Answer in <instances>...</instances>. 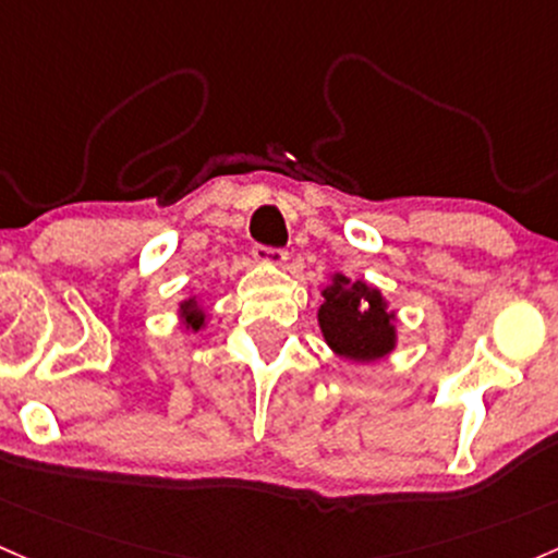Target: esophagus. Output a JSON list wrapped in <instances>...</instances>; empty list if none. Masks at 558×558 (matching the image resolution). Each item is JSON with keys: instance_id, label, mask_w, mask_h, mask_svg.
Returning a JSON list of instances; mask_svg holds the SVG:
<instances>
[{"instance_id": "34e87169", "label": "esophagus", "mask_w": 558, "mask_h": 558, "mask_svg": "<svg viewBox=\"0 0 558 558\" xmlns=\"http://www.w3.org/2000/svg\"><path fill=\"white\" fill-rule=\"evenodd\" d=\"M254 262L262 267H283L289 262L286 251L280 248H267V246H256L254 248Z\"/></svg>"}]
</instances>
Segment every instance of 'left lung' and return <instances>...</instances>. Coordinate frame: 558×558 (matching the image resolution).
<instances>
[{
	"label": "left lung",
	"instance_id": "8db88e82",
	"mask_svg": "<svg viewBox=\"0 0 558 558\" xmlns=\"http://www.w3.org/2000/svg\"><path fill=\"white\" fill-rule=\"evenodd\" d=\"M317 326L323 341L341 360L354 365L378 363L397 349V312L368 280L333 272L320 289Z\"/></svg>",
	"mask_w": 558,
	"mask_h": 558
}]
</instances>
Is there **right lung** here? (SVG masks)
<instances>
[{"label": "right lung", "mask_w": 558, "mask_h": 558, "mask_svg": "<svg viewBox=\"0 0 558 558\" xmlns=\"http://www.w3.org/2000/svg\"><path fill=\"white\" fill-rule=\"evenodd\" d=\"M177 315H180V326L185 330H193V333H198V330L209 326V312L204 310V302H201L198 293L182 299V302L177 304Z\"/></svg>", "instance_id": "1"}]
</instances>
